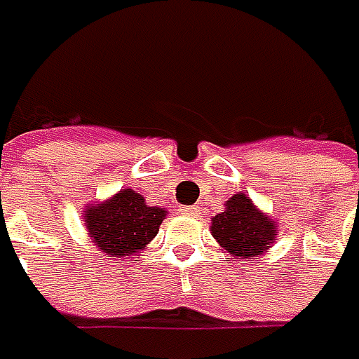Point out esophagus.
Returning <instances> with one entry per match:
<instances>
[{"instance_id": "esophagus-1", "label": "esophagus", "mask_w": 359, "mask_h": 359, "mask_svg": "<svg viewBox=\"0 0 359 359\" xmlns=\"http://www.w3.org/2000/svg\"><path fill=\"white\" fill-rule=\"evenodd\" d=\"M186 215H198V212H200V208L198 205H186L184 210H182Z\"/></svg>"}]
</instances>
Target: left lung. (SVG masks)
I'll list each match as a JSON object with an SVG mask.
<instances>
[{
  "label": "left lung",
  "mask_w": 359,
  "mask_h": 359,
  "mask_svg": "<svg viewBox=\"0 0 359 359\" xmlns=\"http://www.w3.org/2000/svg\"><path fill=\"white\" fill-rule=\"evenodd\" d=\"M210 231L231 259L250 262L271 248L278 224L259 212L245 194H233L226 201V210L212 217Z\"/></svg>",
  "instance_id": "left-lung-1"
}]
</instances>
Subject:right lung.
<instances>
[{"mask_svg": "<svg viewBox=\"0 0 359 359\" xmlns=\"http://www.w3.org/2000/svg\"><path fill=\"white\" fill-rule=\"evenodd\" d=\"M165 208H149L142 194L121 189L114 198L88 205L83 219L93 243L107 257L140 254L158 236Z\"/></svg>", "mask_w": 359, "mask_h": 359, "instance_id": "1", "label": "right lung"}]
</instances>
